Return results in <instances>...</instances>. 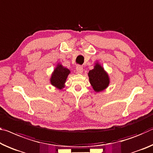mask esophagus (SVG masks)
Instances as JSON below:
<instances>
[{"label":"esophagus","mask_w":153,"mask_h":153,"mask_svg":"<svg viewBox=\"0 0 153 153\" xmlns=\"http://www.w3.org/2000/svg\"><path fill=\"white\" fill-rule=\"evenodd\" d=\"M76 71H77V74H82V72H83V67L80 65H77L76 67Z\"/></svg>","instance_id":"34e87169"}]
</instances>
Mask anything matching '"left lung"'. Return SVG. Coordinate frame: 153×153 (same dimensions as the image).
<instances>
[{
	"label": "left lung",
	"instance_id": "left-lung-1",
	"mask_svg": "<svg viewBox=\"0 0 153 153\" xmlns=\"http://www.w3.org/2000/svg\"><path fill=\"white\" fill-rule=\"evenodd\" d=\"M88 77L90 83L96 92L103 91L110 84L108 74L97 62L94 65V69L88 72Z\"/></svg>",
	"mask_w": 153,
	"mask_h": 153
}]
</instances>
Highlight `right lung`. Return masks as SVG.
Returning a JSON list of instances; mask_svg holds the SVG:
<instances>
[{
    "label": "right lung",
    "mask_w": 153,
    "mask_h": 153,
    "mask_svg": "<svg viewBox=\"0 0 153 153\" xmlns=\"http://www.w3.org/2000/svg\"><path fill=\"white\" fill-rule=\"evenodd\" d=\"M69 74V69L62 67L61 65H58L51 77V84L59 89H62L64 88L65 83Z\"/></svg>",
    "instance_id": "1"
}]
</instances>
